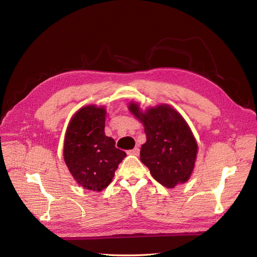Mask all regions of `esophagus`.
<instances>
[{"instance_id":"esophagus-1","label":"esophagus","mask_w":257,"mask_h":257,"mask_svg":"<svg viewBox=\"0 0 257 257\" xmlns=\"http://www.w3.org/2000/svg\"><path fill=\"white\" fill-rule=\"evenodd\" d=\"M128 153L130 154H133V155H136V157H137V155L139 154V149H138V148H134L133 150H130Z\"/></svg>"}]
</instances>
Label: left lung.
<instances>
[{
	"mask_svg": "<svg viewBox=\"0 0 257 257\" xmlns=\"http://www.w3.org/2000/svg\"><path fill=\"white\" fill-rule=\"evenodd\" d=\"M128 109L145 126L147 142L142 146L141 161L152 177L168 189L188 181L198 147L182 115L163 104L143 112L138 104L131 103Z\"/></svg>",
	"mask_w": 257,
	"mask_h": 257,
	"instance_id": "8db88e82",
	"label": "left lung"
}]
</instances>
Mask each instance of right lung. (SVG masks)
<instances>
[{
	"mask_svg": "<svg viewBox=\"0 0 257 257\" xmlns=\"http://www.w3.org/2000/svg\"><path fill=\"white\" fill-rule=\"evenodd\" d=\"M106 110L89 105L77 111L69 122L63 155L72 176L84 189L100 192L111 182L126 153L115 148L105 135Z\"/></svg>",
	"mask_w": 257,
	"mask_h": 257,
	"instance_id": "right-lung-1",
	"label": "right lung"
}]
</instances>
